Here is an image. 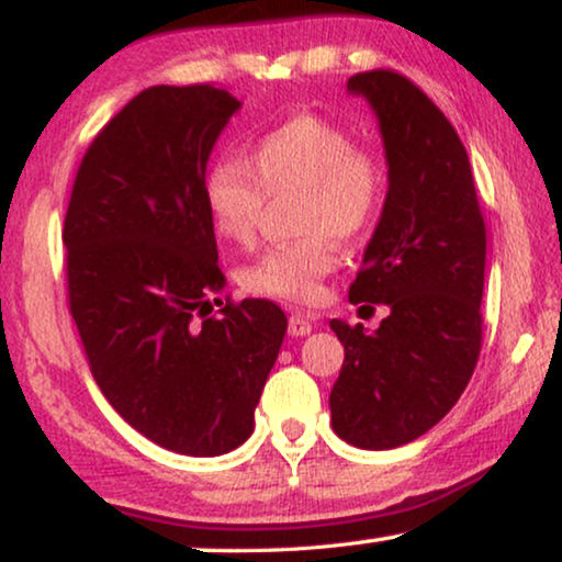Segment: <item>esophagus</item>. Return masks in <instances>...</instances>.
Wrapping results in <instances>:
<instances>
[{
	"instance_id": "esophagus-1",
	"label": "esophagus",
	"mask_w": 562,
	"mask_h": 562,
	"mask_svg": "<svg viewBox=\"0 0 562 562\" xmlns=\"http://www.w3.org/2000/svg\"><path fill=\"white\" fill-rule=\"evenodd\" d=\"M312 333V319H310V314H304V312H294L289 317V335L291 337H304V335H310Z\"/></svg>"
}]
</instances>
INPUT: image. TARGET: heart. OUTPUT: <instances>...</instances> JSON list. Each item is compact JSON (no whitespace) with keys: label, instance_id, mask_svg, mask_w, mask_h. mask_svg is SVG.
Wrapping results in <instances>:
<instances>
[{"label":"heart","instance_id":"obj_1","mask_svg":"<svg viewBox=\"0 0 562 562\" xmlns=\"http://www.w3.org/2000/svg\"><path fill=\"white\" fill-rule=\"evenodd\" d=\"M386 160L373 145L356 143L348 127L299 114L266 133L240 158H222L204 176V206L214 233L235 245L258 235L266 199L302 194L296 229L304 237L276 245L243 268L240 283L252 294L312 302L335 271V240L368 233L386 196Z\"/></svg>","mask_w":562,"mask_h":562}]
</instances>
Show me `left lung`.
Instances as JSON below:
<instances>
[{"mask_svg":"<svg viewBox=\"0 0 562 562\" xmlns=\"http://www.w3.org/2000/svg\"><path fill=\"white\" fill-rule=\"evenodd\" d=\"M348 91L373 106L389 164L350 302L386 304L389 317L375 333L329 322L345 348L329 412L345 442L391 450L432 429L479 363L486 225L463 143L417 83L375 68L350 76Z\"/></svg>","mask_w":562,"mask_h":562,"instance_id":"8db88e82","label":"left lung"}]
</instances>
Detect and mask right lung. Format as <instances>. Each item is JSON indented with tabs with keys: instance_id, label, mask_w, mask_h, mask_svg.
<instances>
[{
	"instance_id": "right-lung-1",
	"label": "right lung",
	"mask_w": 562,
	"mask_h": 562,
	"mask_svg": "<svg viewBox=\"0 0 562 562\" xmlns=\"http://www.w3.org/2000/svg\"><path fill=\"white\" fill-rule=\"evenodd\" d=\"M237 110L214 83L140 91L83 153L64 222L68 310L97 386L130 427L194 458L248 440L286 335L273 302L220 299L202 189Z\"/></svg>"
}]
</instances>
